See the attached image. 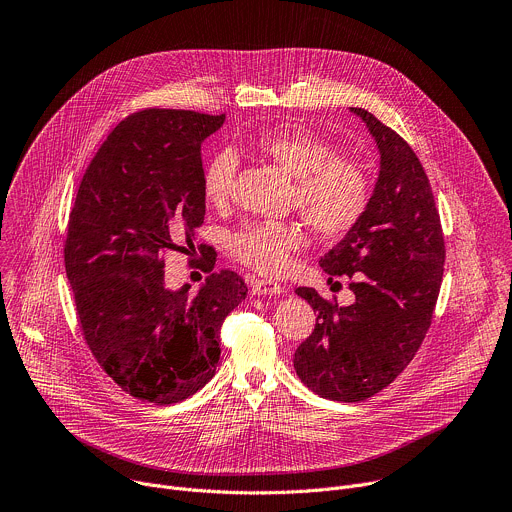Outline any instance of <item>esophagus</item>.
I'll return each instance as SVG.
<instances>
[{
    "mask_svg": "<svg viewBox=\"0 0 512 512\" xmlns=\"http://www.w3.org/2000/svg\"><path fill=\"white\" fill-rule=\"evenodd\" d=\"M251 289H253V294H257V296H277V294H283V287L277 281H271V279H255L251 283Z\"/></svg>",
    "mask_w": 512,
    "mask_h": 512,
    "instance_id": "obj_1",
    "label": "esophagus"
}]
</instances>
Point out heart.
Returning <instances> with one entry per match:
<instances>
[{"mask_svg": "<svg viewBox=\"0 0 512 512\" xmlns=\"http://www.w3.org/2000/svg\"><path fill=\"white\" fill-rule=\"evenodd\" d=\"M251 148L294 178L289 206L302 212L306 223L324 239L350 233L371 200V184L364 168L350 156L336 154L334 145L320 133L302 125H283L263 131ZM237 156L231 150L216 152L202 172L204 200L225 208L235 194ZM306 241L298 221H247L229 237L231 255L267 275L283 273Z\"/></svg>", "mask_w": 512, "mask_h": 512, "instance_id": "obj_1", "label": "heart"}]
</instances>
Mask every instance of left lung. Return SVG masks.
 Instances as JSON below:
<instances>
[{"label": "left lung", "mask_w": 512, "mask_h": 512, "mask_svg": "<svg viewBox=\"0 0 512 512\" xmlns=\"http://www.w3.org/2000/svg\"><path fill=\"white\" fill-rule=\"evenodd\" d=\"M373 133L381 170L356 227L322 259L348 275L354 304L340 308L314 287H298L316 312L294 369L316 395L356 403L389 387L413 360L433 318L446 243L427 174L411 145L367 109L350 107Z\"/></svg>", "instance_id": "left-lung-1"}]
</instances>
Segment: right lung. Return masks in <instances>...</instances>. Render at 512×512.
I'll use <instances>...</instances> for the list:
<instances>
[{
    "mask_svg": "<svg viewBox=\"0 0 512 512\" xmlns=\"http://www.w3.org/2000/svg\"><path fill=\"white\" fill-rule=\"evenodd\" d=\"M225 115L141 109L107 135L72 204L64 267L81 332L101 369L131 397L172 405L202 389L221 358L218 334L245 300L235 271L164 285V255L194 249L204 223L200 145ZM204 269L214 249L200 245Z\"/></svg>",
    "mask_w": 512,
    "mask_h": 512,
    "instance_id": "right-lung-1",
    "label": "right lung"
}]
</instances>
